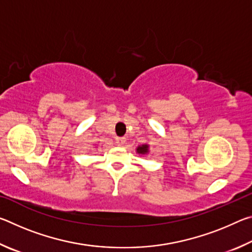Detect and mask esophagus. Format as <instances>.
Returning a JSON list of instances; mask_svg holds the SVG:
<instances>
[{
	"mask_svg": "<svg viewBox=\"0 0 252 252\" xmlns=\"http://www.w3.org/2000/svg\"><path fill=\"white\" fill-rule=\"evenodd\" d=\"M125 142H126V138H123V136H117V138H116L117 146H123Z\"/></svg>",
	"mask_w": 252,
	"mask_h": 252,
	"instance_id": "1",
	"label": "esophagus"
}]
</instances>
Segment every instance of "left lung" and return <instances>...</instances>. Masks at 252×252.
<instances>
[{"instance_id": "left-lung-1", "label": "left lung", "mask_w": 252, "mask_h": 252, "mask_svg": "<svg viewBox=\"0 0 252 252\" xmlns=\"http://www.w3.org/2000/svg\"><path fill=\"white\" fill-rule=\"evenodd\" d=\"M136 152L139 153V155H147L149 153V146L148 144H142V146H139L136 148Z\"/></svg>"}]
</instances>
